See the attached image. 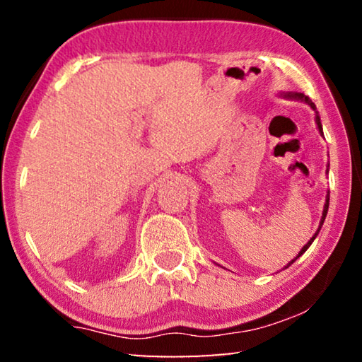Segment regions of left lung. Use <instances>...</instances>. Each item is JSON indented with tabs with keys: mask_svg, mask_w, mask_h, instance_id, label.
Masks as SVG:
<instances>
[{
	"mask_svg": "<svg viewBox=\"0 0 362 362\" xmlns=\"http://www.w3.org/2000/svg\"><path fill=\"white\" fill-rule=\"evenodd\" d=\"M287 97H292V99H297V100H303V102H306V103H308V105H311V108H315V110H316V107H315V103L310 100V97H306V95H305V94H302V93H289V94H287ZM316 124H317V129H320V132L322 134V124H321V119H320V116H317V115H316ZM327 209H329V194H327L326 204H324V212H322V218H321V225H320V228H317V231L315 233V235H313V238H311V240H310L308 243H306V244H305V246L302 247V250H300V252H298V255H297V257H300V255H302V254L305 252V250H306V249H308V247L311 246V243H313V241H315V238L317 236V233H320V230H321V226H322V223H324V218H326V216H327ZM297 257H296V259H297ZM296 259H293V260H292L291 263H293V262H296ZM291 263H289V265H291ZM289 265H287V267H289ZM287 267H286V268H287Z\"/></svg>",
	"mask_w": 362,
	"mask_h": 362,
	"instance_id": "obj_1",
	"label": "left lung"
}]
</instances>
